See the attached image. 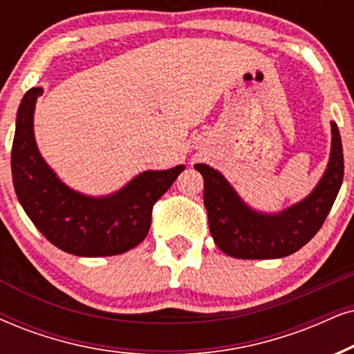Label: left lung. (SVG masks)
Instances as JSON below:
<instances>
[{
    "label": "left lung",
    "mask_w": 354,
    "mask_h": 354,
    "mask_svg": "<svg viewBox=\"0 0 354 354\" xmlns=\"http://www.w3.org/2000/svg\"><path fill=\"white\" fill-rule=\"evenodd\" d=\"M194 168L204 178V205L217 247L241 259L283 258L314 239L337 199L344 173L342 137L332 122V151L319 185L301 203L277 214L248 207L217 169L204 163Z\"/></svg>",
    "instance_id": "obj_1"
}]
</instances>
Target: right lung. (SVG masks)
I'll return each mask as SVG.
<instances>
[{
    "instance_id": "obj_1",
    "label": "right lung",
    "mask_w": 354,
    "mask_h": 354,
    "mask_svg": "<svg viewBox=\"0 0 354 354\" xmlns=\"http://www.w3.org/2000/svg\"><path fill=\"white\" fill-rule=\"evenodd\" d=\"M42 88L22 97L11 150L17 199L40 234L77 257H113L137 247L149 234L153 204L169 189L185 165L144 171L122 189L91 198L70 189L39 153L34 138L35 101Z\"/></svg>"
}]
</instances>
